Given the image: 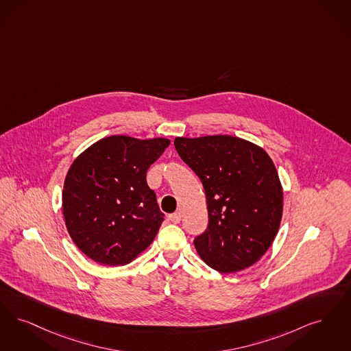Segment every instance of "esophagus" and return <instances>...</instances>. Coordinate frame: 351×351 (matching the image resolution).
<instances>
[{
	"mask_svg": "<svg viewBox=\"0 0 351 351\" xmlns=\"http://www.w3.org/2000/svg\"><path fill=\"white\" fill-rule=\"evenodd\" d=\"M169 219L172 222V223H179V222L182 221V214H180L179 211L172 213V214H169Z\"/></svg>",
	"mask_w": 351,
	"mask_h": 351,
	"instance_id": "obj_1",
	"label": "esophagus"
}]
</instances>
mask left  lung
I'll return each mask as SVG.
<instances>
[{"instance_id":"8db88e82","label":"left lung","mask_w":351,"mask_h":351,"mask_svg":"<svg viewBox=\"0 0 351 351\" xmlns=\"http://www.w3.org/2000/svg\"><path fill=\"white\" fill-rule=\"evenodd\" d=\"M173 145L206 195L209 225L193 241L197 253L221 273L251 267L271 245L282 218V185L270 156L231 136L179 137Z\"/></svg>"}]
</instances>
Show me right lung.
Returning a JSON list of instances; mask_svg holds the SVG:
<instances>
[{"label":"right lung","instance_id":"add662e5","mask_svg":"<svg viewBox=\"0 0 351 351\" xmlns=\"http://www.w3.org/2000/svg\"><path fill=\"white\" fill-rule=\"evenodd\" d=\"M169 140L111 136L71 166L62 191L65 225L75 245L99 264L125 265L154 240L165 221L146 172Z\"/></svg>","mask_w":351,"mask_h":351}]
</instances>
